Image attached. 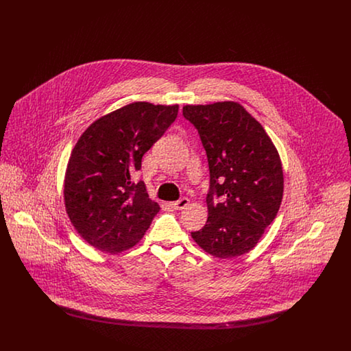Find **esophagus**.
<instances>
[{
	"label": "esophagus",
	"mask_w": 351,
	"mask_h": 351,
	"mask_svg": "<svg viewBox=\"0 0 351 351\" xmlns=\"http://www.w3.org/2000/svg\"><path fill=\"white\" fill-rule=\"evenodd\" d=\"M171 205H172L175 209H178V210H183V209H185V208L189 205V200H188L186 197H183V199H180V200L173 201Z\"/></svg>",
	"instance_id": "1"
}]
</instances>
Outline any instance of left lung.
<instances>
[{
  "label": "left lung",
  "mask_w": 351,
  "mask_h": 351,
  "mask_svg": "<svg viewBox=\"0 0 351 351\" xmlns=\"http://www.w3.org/2000/svg\"><path fill=\"white\" fill-rule=\"evenodd\" d=\"M184 117L200 134L210 172L208 221L191 233L219 259L252 250L283 199L282 160L263 126L238 102L185 105ZM216 194L219 203L213 200Z\"/></svg>",
  "instance_id": "obj_1"
}]
</instances>
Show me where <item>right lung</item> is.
I'll return each instance as SVG.
<instances>
[{
  "instance_id": "add662e5",
  "label": "right lung",
  "mask_w": 351,
  "mask_h": 351,
  "mask_svg": "<svg viewBox=\"0 0 351 351\" xmlns=\"http://www.w3.org/2000/svg\"><path fill=\"white\" fill-rule=\"evenodd\" d=\"M179 105L135 101L96 119L71 152L64 176L69 221L85 242L118 254L134 247L160 210L132 183L142 156L178 117Z\"/></svg>"
}]
</instances>
